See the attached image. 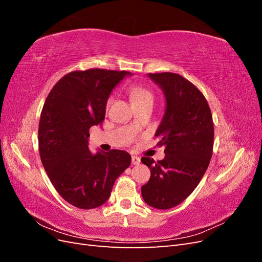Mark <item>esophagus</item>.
I'll use <instances>...</instances> for the list:
<instances>
[{"instance_id":"esophagus-1","label":"esophagus","mask_w":262,"mask_h":262,"mask_svg":"<svg viewBox=\"0 0 262 262\" xmlns=\"http://www.w3.org/2000/svg\"><path fill=\"white\" fill-rule=\"evenodd\" d=\"M132 164L133 165H139L140 163H141V160H140V157L139 156H136V155H132Z\"/></svg>"}]
</instances>
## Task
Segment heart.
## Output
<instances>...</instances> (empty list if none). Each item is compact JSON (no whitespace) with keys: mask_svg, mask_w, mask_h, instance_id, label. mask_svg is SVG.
I'll use <instances>...</instances> for the list:
<instances>
[{"mask_svg":"<svg viewBox=\"0 0 262 262\" xmlns=\"http://www.w3.org/2000/svg\"><path fill=\"white\" fill-rule=\"evenodd\" d=\"M129 94H130L132 102H139V101H145V100L153 101L152 93L140 85H131L129 87Z\"/></svg>","mask_w":262,"mask_h":262,"instance_id":"1","label":"heart"}]
</instances>
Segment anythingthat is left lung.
<instances>
[{
	"mask_svg": "<svg viewBox=\"0 0 262 262\" xmlns=\"http://www.w3.org/2000/svg\"><path fill=\"white\" fill-rule=\"evenodd\" d=\"M148 77L164 93V116L155 132L165 146L164 160L142 157L150 170L142 186L144 201L155 209L167 210L192 193L208 169L213 150L214 128L210 107L203 94L181 75L164 72Z\"/></svg>",
	"mask_w": 262,
	"mask_h": 262,
	"instance_id": "left-lung-1",
	"label": "left lung"
}]
</instances>
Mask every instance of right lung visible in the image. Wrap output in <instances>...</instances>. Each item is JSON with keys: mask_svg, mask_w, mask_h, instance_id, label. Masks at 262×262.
<instances>
[{"mask_svg": "<svg viewBox=\"0 0 262 262\" xmlns=\"http://www.w3.org/2000/svg\"><path fill=\"white\" fill-rule=\"evenodd\" d=\"M131 73L92 69L63 76L47 97L39 121V153L59 194L78 209H95L112 193L116 179L129 167L131 155L89 148L90 128L100 125L108 98Z\"/></svg>", "mask_w": 262, "mask_h": 262, "instance_id": "obj_1", "label": "right lung"}]
</instances>
